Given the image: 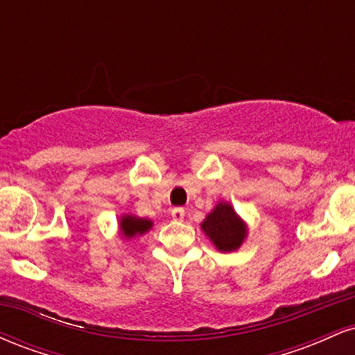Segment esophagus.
<instances>
[{"mask_svg":"<svg viewBox=\"0 0 355 355\" xmlns=\"http://www.w3.org/2000/svg\"><path fill=\"white\" fill-rule=\"evenodd\" d=\"M183 217H185V210L182 207H177V209L172 210V218L177 220V222H182Z\"/></svg>","mask_w":355,"mask_h":355,"instance_id":"1","label":"esophagus"}]
</instances>
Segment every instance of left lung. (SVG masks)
<instances>
[{
	"label": "left lung",
	"mask_w": 355,
	"mask_h": 355,
	"mask_svg": "<svg viewBox=\"0 0 355 355\" xmlns=\"http://www.w3.org/2000/svg\"><path fill=\"white\" fill-rule=\"evenodd\" d=\"M200 229L220 252H235L248 235V225L229 202L222 200L203 218Z\"/></svg>",
	"instance_id": "left-lung-1"
}]
</instances>
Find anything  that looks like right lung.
<instances>
[{
    "label": "right lung",
    "instance_id": "right-lung-1",
    "mask_svg": "<svg viewBox=\"0 0 355 355\" xmlns=\"http://www.w3.org/2000/svg\"><path fill=\"white\" fill-rule=\"evenodd\" d=\"M153 227V222L148 218L137 217L133 214H123L118 220V235L125 240L141 237Z\"/></svg>",
    "mask_w": 355,
    "mask_h": 355
}]
</instances>
